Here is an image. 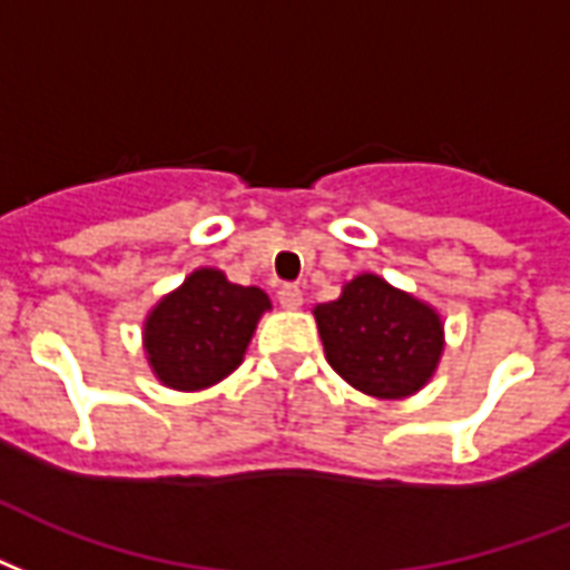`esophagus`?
I'll return each instance as SVG.
<instances>
[{
    "label": "esophagus",
    "instance_id": "obj_1",
    "mask_svg": "<svg viewBox=\"0 0 570 570\" xmlns=\"http://www.w3.org/2000/svg\"><path fill=\"white\" fill-rule=\"evenodd\" d=\"M277 302L284 304L286 311H295V307H302V289L295 284H284L281 289H277Z\"/></svg>",
    "mask_w": 570,
    "mask_h": 570
}]
</instances>
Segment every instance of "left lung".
Returning <instances> with one entry per match:
<instances>
[{
  "label": "left lung",
  "mask_w": 570,
  "mask_h": 570,
  "mask_svg": "<svg viewBox=\"0 0 570 570\" xmlns=\"http://www.w3.org/2000/svg\"><path fill=\"white\" fill-rule=\"evenodd\" d=\"M314 316L328 364L380 401L424 389L445 346L440 314L380 275L353 277L341 298L316 304Z\"/></svg>",
  "instance_id": "1"
}]
</instances>
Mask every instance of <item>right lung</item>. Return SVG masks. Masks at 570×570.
Instances as JSON below:
<instances>
[{
	"label": "right lung",
	"instance_id": "right-lung-1",
	"mask_svg": "<svg viewBox=\"0 0 570 570\" xmlns=\"http://www.w3.org/2000/svg\"><path fill=\"white\" fill-rule=\"evenodd\" d=\"M266 311L272 302L259 286L229 284L217 268H197L146 316L142 346L151 373L176 391L215 385L242 364Z\"/></svg>",
	"mask_w": 570,
	"mask_h": 570
}]
</instances>
